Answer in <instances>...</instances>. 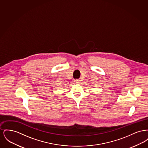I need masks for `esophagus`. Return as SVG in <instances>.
Instances as JSON below:
<instances>
[{"mask_svg":"<svg viewBox=\"0 0 148 148\" xmlns=\"http://www.w3.org/2000/svg\"><path fill=\"white\" fill-rule=\"evenodd\" d=\"M74 82H75V83L78 84V83H80V79H76V80H74Z\"/></svg>","mask_w":148,"mask_h":148,"instance_id":"1","label":"esophagus"}]
</instances>
